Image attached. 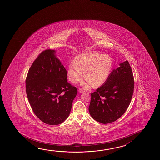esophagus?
Listing matches in <instances>:
<instances>
[{"label":"esophagus","instance_id":"34e87169","mask_svg":"<svg viewBox=\"0 0 160 160\" xmlns=\"http://www.w3.org/2000/svg\"><path fill=\"white\" fill-rule=\"evenodd\" d=\"M79 93H84L85 92V91L84 90H82V89H79Z\"/></svg>","mask_w":160,"mask_h":160}]
</instances>
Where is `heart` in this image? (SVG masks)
Masks as SVG:
<instances>
[{
	"label": "heart",
	"instance_id": "1",
	"mask_svg": "<svg viewBox=\"0 0 160 160\" xmlns=\"http://www.w3.org/2000/svg\"><path fill=\"white\" fill-rule=\"evenodd\" d=\"M112 67V60L110 55L98 52L81 54L75 57L73 63L69 64L67 76L71 82L75 84L86 79L85 85H101L106 82Z\"/></svg>",
	"mask_w": 160,
	"mask_h": 160
}]
</instances>
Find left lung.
I'll return each instance as SVG.
<instances>
[{
    "instance_id": "left-lung-1",
    "label": "left lung",
    "mask_w": 160,
    "mask_h": 160,
    "mask_svg": "<svg viewBox=\"0 0 160 160\" xmlns=\"http://www.w3.org/2000/svg\"><path fill=\"white\" fill-rule=\"evenodd\" d=\"M119 65L111 72L106 82L91 93L89 112L98 122L115 121L125 112L130 103L134 89L132 70L128 60Z\"/></svg>"
}]
</instances>
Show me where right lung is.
I'll use <instances>...</instances> for the list:
<instances>
[{
    "mask_svg": "<svg viewBox=\"0 0 160 160\" xmlns=\"http://www.w3.org/2000/svg\"><path fill=\"white\" fill-rule=\"evenodd\" d=\"M56 51L45 50L30 68L25 80L26 92L33 112L45 123L63 122L76 97V87L68 82L67 70L56 56Z\"/></svg>",
    "mask_w": 160,
    "mask_h": 160,
    "instance_id": "1",
    "label": "right lung"
}]
</instances>
